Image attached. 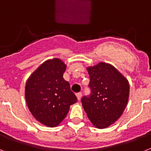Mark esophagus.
I'll list each match as a JSON object with an SVG mask.
<instances>
[{"mask_svg": "<svg viewBox=\"0 0 151 151\" xmlns=\"http://www.w3.org/2000/svg\"><path fill=\"white\" fill-rule=\"evenodd\" d=\"M76 96H77V99H78L79 101H80L81 99V97H82V93H81V92H78V93H77V94H76Z\"/></svg>", "mask_w": 151, "mask_h": 151, "instance_id": "1", "label": "esophagus"}]
</instances>
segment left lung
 Wrapping results in <instances>:
<instances>
[{"mask_svg":"<svg viewBox=\"0 0 151 151\" xmlns=\"http://www.w3.org/2000/svg\"><path fill=\"white\" fill-rule=\"evenodd\" d=\"M91 93L81 99L91 123L98 129L111 126L123 114L128 102L127 79L110 64L100 62L87 68Z\"/></svg>","mask_w":151,"mask_h":151,"instance_id":"obj_1","label":"left lung"}]
</instances>
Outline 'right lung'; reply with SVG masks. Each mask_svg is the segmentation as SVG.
Listing matches in <instances>:
<instances>
[{"label": "right lung", "instance_id": "1", "mask_svg": "<svg viewBox=\"0 0 151 151\" xmlns=\"http://www.w3.org/2000/svg\"><path fill=\"white\" fill-rule=\"evenodd\" d=\"M66 65L59 59L43 62L30 76L25 86V99L34 117L49 127L58 126L77 101L70 84L63 78Z\"/></svg>", "mask_w": 151, "mask_h": 151}]
</instances>
